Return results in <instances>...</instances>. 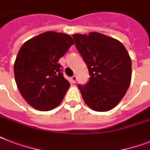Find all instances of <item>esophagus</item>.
<instances>
[{"label":"esophagus","instance_id":"34e87169","mask_svg":"<svg viewBox=\"0 0 150 150\" xmlns=\"http://www.w3.org/2000/svg\"><path fill=\"white\" fill-rule=\"evenodd\" d=\"M76 80H77V77L75 76V75H73L72 77L71 78V81L72 83H75L76 82Z\"/></svg>","mask_w":150,"mask_h":150}]
</instances>
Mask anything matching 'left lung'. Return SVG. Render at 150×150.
Segmentation results:
<instances>
[{
    "label": "left lung",
    "instance_id": "8db88e82",
    "mask_svg": "<svg viewBox=\"0 0 150 150\" xmlns=\"http://www.w3.org/2000/svg\"><path fill=\"white\" fill-rule=\"evenodd\" d=\"M72 36L90 75L86 85L78 86L84 102L95 111L113 109L130 86L132 61L128 51L119 40L96 32Z\"/></svg>",
    "mask_w": 150,
    "mask_h": 150
}]
</instances>
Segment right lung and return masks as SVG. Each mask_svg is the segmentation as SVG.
<instances>
[{"instance_id": "right-lung-1", "label": "right lung", "mask_w": 150, "mask_h": 150, "mask_svg": "<svg viewBox=\"0 0 150 150\" xmlns=\"http://www.w3.org/2000/svg\"><path fill=\"white\" fill-rule=\"evenodd\" d=\"M74 43L68 34L48 31L21 47L14 64V74L20 93L31 107L48 111L63 100L70 83L61 72L58 61Z\"/></svg>"}]
</instances>
